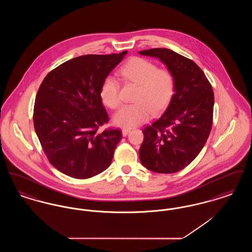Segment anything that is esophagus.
<instances>
[{"label":"esophagus","instance_id":"esophagus-1","mask_svg":"<svg viewBox=\"0 0 252 252\" xmlns=\"http://www.w3.org/2000/svg\"><path fill=\"white\" fill-rule=\"evenodd\" d=\"M131 130V128H123L122 129V134H123V136H126L129 132Z\"/></svg>","mask_w":252,"mask_h":252}]
</instances>
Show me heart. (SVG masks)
<instances>
[{"label":"heart","mask_w":252,"mask_h":252,"mask_svg":"<svg viewBox=\"0 0 252 252\" xmlns=\"http://www.w3.org/2000/svg\"><path fill=\"white\" fill-rule=\"evenodd\" d=\"M121 76L134 84L138 90L134 97L137 102L126 105L114 114L113 122L121 127L130 128L149 119L151 111L159 112L167 107L175 82L167 70L158 69L155 64L141 58H132L121 67ZM120 86L116 78L108 76L101 87V98L108 108H117L121 103Z\"/></svg>","instance_id":"b5f03b06"}]
</instances>
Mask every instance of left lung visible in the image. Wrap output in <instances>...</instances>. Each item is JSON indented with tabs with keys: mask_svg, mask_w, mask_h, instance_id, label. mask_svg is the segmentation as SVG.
I'll use <instances>...</instances> for the list:
<instances>
[{
	"mask_svg": "<svg viewBox=\"0 0 252 252\" xmlns=\"http://www.w3.org/2000/svg\"><path fill=\"white\" fill-rule=\"evenodd\" d=\"M139 54L161 61L175 82L164 113L143 130L140 160L150 171L176 173L192 162L208 140L215 105L213 88L192 60L170 49L144 50Z\"/></svg>",
	"mask_w": 252,
	"mask_h": 252,
	"instance_id": "left-lung-1",
	"label": "left lung"
}]
</instances>
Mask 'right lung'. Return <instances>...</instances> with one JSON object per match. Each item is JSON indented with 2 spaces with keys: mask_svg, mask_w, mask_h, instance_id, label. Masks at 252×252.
<instances>
[{
  "mask_svg": "<svg viewBox=\"0 0 252 252\" xmlns=\"http://www.w3.org/2000/svg\"><path fill=\"white\" fill-rule=\"evenodd\" d=\"M127 51L86 55L62 63L40 85L34 126L50 163L74 179H89L108 169L122 139L119 129L98 132L108 121L101 87Z\"/></svg>",
  "mask_w": 252,
  "mask_h": 252,
  "instance_id": "add662e5",
  "label": "right lung"
}]
</instances>
